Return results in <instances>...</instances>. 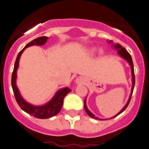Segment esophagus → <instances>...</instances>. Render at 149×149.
Wrapping results in <instances>:
<instances>
[{
    "label": "esophagus",
    "mask_w": 149,
    "mask_h": 149,
    "mask_svg": "<svg viewBox=\"0 0 149 149\" xmlns=\"http://www.w3.org/2000/svg\"><path fill=\"white\" fill-rule=\"evenodd\" d=\"M76 82L78 83V84H82L83 82H84V79H83L82 77H79L76 80Z\"/></svg>",
    "instance_id": "esophagus-1"
}]
</instances>
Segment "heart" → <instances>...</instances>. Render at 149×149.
I'll return each mask as SVG.
<instances>
[{
    "instance_id": "b5f03b06",
    "label": "heart",
    "mask_w": 149,
    "mask_h": 149,
    "mask_svg": "<svg viewBox=\"0 0 149 149\" xmlns=\"http://www.w3.org/2000/svg\"><path fill=\"white\" fill-rule=\"evenodd\" d=\"M95 51H96V49H95V48H92V49L91 50V53H92V54H93V53H94Z\"/></svg>"
}]
</instances>
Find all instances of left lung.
I'll return each mask as SVG.
<instances>
[{"mask_svg": "<svg viewBox=\"0 0 149 149\" xmlns=\"http://www.w3.org/2000/svg\"><path fill=\"white\" fill-rule=\"evenodd\" d=\"M111 41H110V43H111ZM115 46V48H116V49L118 50V54H119L120 56H121V57H123V58L126 59V60L128 62V63H129V65H131V73H132V82H133V86H132V89H131V95H130L129 99H128V101L127 103H126V106H124V107H123V109H122V110L120 111L119 113H118L117 114L116 116H115L112 117L111 118H115L116 116H118V115H119L120 113H121L123 112V111H124L125 109H126V108H127V106H128V104H129V103H130V101H131V96H132L133 91H134V86H135V75H134V63H133L132 58H131V55L129 54V53H128V51H126V50L124 48H123V47H122L121 46H120V45L119 44V43H118V44L115 45V46ZM84 109H85L86 111V113H87L88 115L89 116H90V117H91V118H95V119H97V120H103V119H101V118H97V117H95V116L93 115V114L90 111H89L88 109H87L86 104V99H85V101H84Z\"/></svg>", "mask_w": 149, "mask_h": 149, "instance_id": "left-lung-1", "label": "left lung"}]
</instances>
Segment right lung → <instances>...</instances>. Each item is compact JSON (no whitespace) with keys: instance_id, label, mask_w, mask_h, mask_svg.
Masks as SVG:
<instances>
[{"instance_id":"add662e5","label":"right lung","mask_w":149,"mask_h":149,"mask_svg":"<svg viewBox=\"0 0 149 149\" xmlns=\"http://www.w3.org/2000/svg\"><path fill=\"white\" fill-rule=\"evenodd\" d=\"M48 38L46 36L37 38L34 39L32 41L30 42L29 43H28L25 46V48H23L20 51L18 56H17L16 60H15L11 78L12 88L13 91V93L14 95H15V100H16L18 104L19 105V106L21 108L22 110L24 111L25 112L30 114V115L36 117V118H40V119L51 118V117L54 116L56 114L58 113L63 106L64 98H65V95L68 94L69 92L71 91V90H70L69 88H64L61 89V90H59L56 93V95L52 98V100L51 101H49L45 106H34L28 103L26 101H25L23 99L21 95H20L18 88H17L16 85H15V79H16V70L18 68L20 57H21V54L24 51L25 48H28V47L31 46H33V45H36V46L43 45L47 41V39Z\"/></svg>"}]
</instances>
